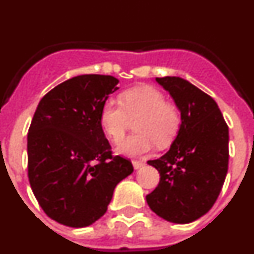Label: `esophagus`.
<instances>
[{"label":"esophagus","instance_id":"34e87169","mask_svg":"<svg viewBox=\"0 0 254 254\" xmlns=\"http://www.w3.org/2000/svg\"><path fill=\"white\" fill-rule=\"evenodd\" d=\"M132 165H133V168L136 170L140 169V168H142L143 165H145V163H142V161H137V160H133L132 161Z\"/></svg>","mask_w":254,"mask_h":254}]
</instances>
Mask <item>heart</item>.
I'll return each mask as SVG.
<instances>
[{"label": "heart", "mask_w": 254, "mask_h": 254, "mask_svg": "<svg viewBox=\"0 0 254 254\" xmlns=\"http://www.w3.org/2000/svg\"><path fill=\"white\" fill-rule=\"evenodd\" d=\"M120 104L107 102L100 109L99 122L105 136L118 142L134 120L138 121L135 125L138 134L118 143L117 154L143 156L155 143L167 147L176 138L181 128V113L156 87L143 85L129 89L120 96Z\"/></svg>", "instance_id": "1"}]
</instances>
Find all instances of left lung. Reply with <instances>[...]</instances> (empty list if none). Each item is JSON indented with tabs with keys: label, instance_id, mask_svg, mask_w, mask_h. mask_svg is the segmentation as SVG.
Here are the masks:
<instances>
[{
	"label": "left lung",
	"instance_id": "1",
	"mask_svg": "<svg viewBox=\"0 0 254 254\" xmlns=\"http://www.w3.org/2000/svg\"><path fill=\"white\" fill-rule=\"evenodd\" d=\"M169 91L181 112V128L169 151L149 160L160 173L158 187L146 196L158 216L188 224L208 212L216 202L229 163V128L210 95L185 78H155Z\"/></svg>",
	"mask_w": 254,
	"mask_h": 254
}]
</instances>
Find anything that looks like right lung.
<instances>
[{"label":"right lung","instance_id":"add662e5","mask_svg":"<svg viewBox=\"0 0 254 254\" xmlns=\"http://www.w3.org/2000/svg\"><path fill=\"white\" fill-rule=\"evenodd\" d=\"M118 78L80 75L57 85L38 104L28 133V177L40 207L57 223L89 226L107 212L116 186L133 172L113 156L100 109Z\"/></svg>","mask_w":254,"mask_h":254}]
</instances>
